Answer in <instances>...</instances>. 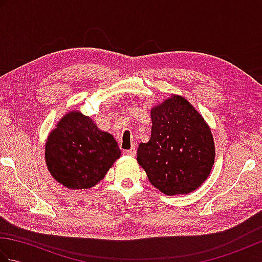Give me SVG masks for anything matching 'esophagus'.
<instances>
[{"label": "esophagus", "instance_id": "obj_1", "mask_svg": "<svg viewBox=\"0 0 262 262\" xmlns=\"http://www.w3.org/2000/svg\"><path fill=\"white\" fill-rule=\"evenodd\" d=\"M127 155H129V157H135L136 155V148L135 147H132L130 149H128V151L125 152Z\"/></svg>", "mask_w": 262, "mask_h": 262}]
</instances>
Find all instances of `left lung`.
<instances>
[{
  "label": "left lung",
  "mask_w": 262,
  "mask_h": 262,
  "mask_svg": "<svg viewBox=\"0 0 262 262\" xmlns=\"http://www.w3.org/2000/svg\"><path fill=\"white\" fill-rule=\"evenodd\" d=\"M152 133L137 148L149 182L166 194H186L207 179L215 161L210 127L193 105L171 94L151 109Z\"/></svg>",
  "instance_id": "left-lung-1"
}]
</instances>
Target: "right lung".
Masks as SVG:
<instances>
[{"mask_svg": "<svg viewBox=\"0 0 262 262\" xmlns=\"http://www.w3.org/2000/svg\"><path fill=\"white\" fill-rule=\"evenodd\" d=\"M120 155L114 136L99 129L90 117L77 110L69 111L58 120L45 144L48 171L72 190L96 186Z\"/></svg>", "mask_w": 262, "mask_h": 262, "instance_id": "obj_1", "label": "right lung"}]
</instances>
